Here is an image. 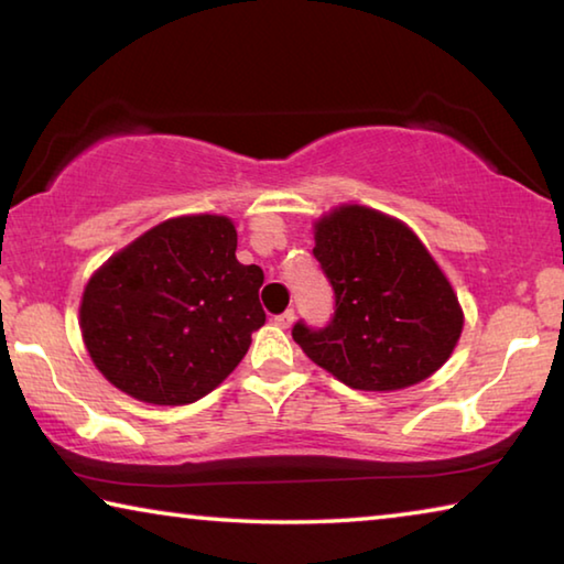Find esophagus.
I'll return each instance as SVG.
<instances>
[{
	"instance_id": "obj_1",
	"label": "esophagus",
	"mask_w": 564,
	"mask_h": 564,
	"mask_svg": "<svg viewBox=\"0 0 564 564\" xmlns=\"http://www.w3.org/2000/svg\"><path fill=\"white\" fill-rule=\"evenodd\" d=\"M293 318H295V313H293V308H289V311H283L281 316H275L273 323H275V326H279V328H289L291 323H293Z\"/></svg>"
}]
</instances>
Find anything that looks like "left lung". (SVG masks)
<instances>
[{
  "instance_id": "8db88e82",
  "label": "left lung",
  "mask_w": 564,
  "mask_h": 564,
  "mask_svg": "<svg viewBox=\"0 0 564 564\" xmlns=\"http://www.w3.org/2000/svg\"><path fill=\"white\" fill-rule=\"evenodd\" d=\"M336 311L326 328L293 326L316 366L356 390H400L431 378L463 333L451 281L410 228L348 204L316 221V248Z\"/></svg>"
}]
</instances>
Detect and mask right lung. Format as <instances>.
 <instances>
[{
    "mask_svg": "<svg viewBox=\"0 0 564 564\" xmlns=\"http://www.w3.org/2000/svg\"><path fill=\"white\" fill-rule=\"evenodd\" d=\"M263 271L236 259L226 216H178L91 275L79 326L104 378L154 405L204 398L241 362L265 323Z\"/></svg>",
    "mask_w": 564,
    "mask_h": 564,
    "instance_id": "1",
    "label": "right lung"
}]
</instances>
